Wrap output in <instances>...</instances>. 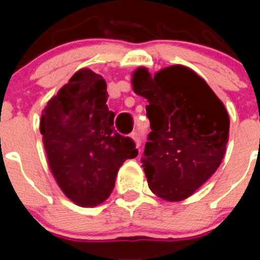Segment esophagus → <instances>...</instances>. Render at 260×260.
Returning a JSON list of instances; mask_svg holds the SVG:
<instances>
[{
    "instance_id": "1",
    "label": "esophagus",
    "mask_w": 260,
    "mask_h": 260,
    "mask_svg": "<svg viewBox=\"0 0 260 260\" xmlns=\"http://www.w3.org/2000/svg\"><path fill=\"white\" fill-rule=\"evenodd\" d=\"M131 138H132V140L135 141L136 145H137V147L141 145V137H140V133H138V132H132V133H131Z\"/></svg>"
}]
</instances>
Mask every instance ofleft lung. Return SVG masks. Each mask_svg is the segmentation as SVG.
<instances>
[{
  "label": "left lung",
  "mask_w": 260,
  "mask_h": 260,
  "mask_svg": "<svg viewBox=\"0 0 260 260\" xmlns=\"http://www.w3.org/2000/svg\"><path fill=\"white\" fill-rule=\"evenodd\" d=\"M132 84L148 101L151 132L142 164L149 188L164 200H183L221 164L229 136L226 109L203 78L181 65L153 78L141 68Z\"/></svg>",
  "instance_id": "obj_1"
}]
</instances>
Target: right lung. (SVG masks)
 Returning <instances> with one entry per match:
<instances>
[{
  "label": "right lung",
  "instance_id": "right-lung-1",
  "mask_svg": "<svg viewBox=\"0 0 260 260\" xmlns=\"http://www.w3.org/2000/svg\"><path fill=\"white\" fill-rule=\"evenodd\" d=\"M107 101L103 77L81 69L50 99L41 115L40 132L52 175L80 206L107 200L119 167L138 154L135 141L115 131Z\"/></svg>",
  "mask_w": 260,
  "mask_h": 260
}]
</instances>
